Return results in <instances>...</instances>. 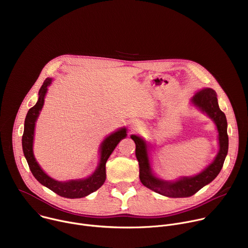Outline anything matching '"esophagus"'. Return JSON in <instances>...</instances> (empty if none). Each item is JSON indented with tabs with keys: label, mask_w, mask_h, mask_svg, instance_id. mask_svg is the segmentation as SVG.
Returning <instances> with one entry per match:
<instances>
[{
	"label": "esophagus",
	"mask_w": 248,
	"mask_h": 248,
	"mask_svg": "<svg viewBox=\"0 0 248 248\" xmlns=\"http://www.w3.org/2000/svg\"><path fill=\"white\" fill-rule=\"evenodd\" d=\"M130 127H131V129H137L138 127H139V125H138V124H136V123H134V124H131V125H130Z\"/></svg>",
	"instance_id": "34e87169"
}]
</instances>
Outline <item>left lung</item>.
<instances>
[{"mask_svg":"<svg viewBox=\"0 0 248 248\" xmlns=\"http://www.w3.org/2000/svg\"><path fill=\"white\" fill-rule=\"evenodd\" d=\"M191 104L207 114L213 120L218 130L219 152L214 161L201 172L193 176H183L174 182L161 180L152 172L148 156V144L138 135H130L135 143V155L139 164V179L142 185L149 189L168 197L181 198L195 194L203 186L210 184L221 171L229 149V136L227 132L226 115L220 110L217 94L211 88H204L190 99Z\"/></svg>","mask_w":248,"mask_h":248,"instance_id":"1","label":"left lung"}]
</instances>
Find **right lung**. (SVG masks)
Segmentation results:
<instances>
[{
  "mask_svg": "<svg viewBox=\"0 0 248 248\" xmlns=\"http://www.w3.org/2000/svg\"><path fill=\"white\" fill-rule=\"evenodd\" d=\"M52 78H48L44 81L39 90V98L37 103L29 109L25 121L24 130L22 135V150L27 161L29 169L42 186L48 187L58 195L65 198H81L99 189L106 180V162L113 153L120 141L126 137V128L123 127L106 137L100 146V160L95 171L86 179L72 180L67 182H59L49 176L39 166L33 154V139L35 123L39 117L43 108L44 99L48 91V86L51 84Z\"/></svg>",
  "mask_w": 248,
  "mask_h": 248,
  "instance_id": "obj_1",
  "label": "right lung"
}]
</instances>
